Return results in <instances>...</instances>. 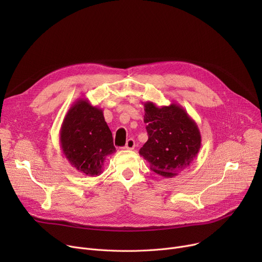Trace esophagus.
Instances as JSON below:
<instances>
[{"mask_svg": "<svg viewBox=\"0 0 262 262\" xmlns=\"http://www.w3.org/2000/svg\"><path fill=\"white\" fill-rule=\"evenodd\" d=\"M125 148H127V149H134L135 148V140L133 138H130L126 141Z\"/></svg>", "mask_w": 262, "mask_h": 262, "instance_id": "obj_1", "label": "esophagus"}]
</instances>
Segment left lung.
Wrapping results in <instances>:
<instances>
[{
	"label": "left lung",
	"instance_id": "1",
	"mask_svg": "<svg viewBox=\"0 0 262 262\" xmlns=\"http://www.w3.org/2000/svg\"><path fill=\"white\" fill-rule=\"evenodd\" d=\"M144 123L148 139L139 154L149 168L162 177H173L187 169L196 157L202 144L194 120L176 103L157 106L144 103Z\"/></svg>",
	"mask_w": 262,
	"mask_h": 262
}]
</instances>
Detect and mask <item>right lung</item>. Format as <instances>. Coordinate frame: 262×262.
<instances>
[{
  "label": "right lung",
  "instance_id": "obj_1",
  "mask_svg": "<svg viewBox=\"0 0 262 262\" xmlns=\"http://www.w3.org/2000/svg\"><path fill=\"white\" fill-rule=\"evenodd\" d=\"M59 141L71 166L88 176L100 175L106 157L116 152L103 110L87 99H78L68 110Z\"/></svg>",
  "mask_w": 262,
  "mask_h": 262
}]
</instances>
